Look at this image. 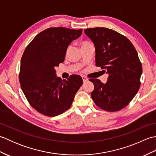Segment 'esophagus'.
I'll return each instance as SVG.
<instances>
[{
    "instance_id": "esophagus-1",
    "label": "esophagus",
    "mask_w": 156,
    "mask_h": 156,
    "mask_svg": "<svg viewBox=\"0 0 156 156\" xmlns=\"http://www.w3.org/2000/svg\"><path fill=\"white\" fill-rule=\"evenodd\" d=\"M82 80L84 82V83H85V82H87L88 81V78L87 77H85V76H82Z\"/></svg>"
}]
</instances>
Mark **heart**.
Segmentation results:
<instances>
[{"mask_svg": "<svg viewBox=\"0 0 156 156\" xmlns=\"http://www.w3.org/2000/svg\"><path fill=\"white\" fill-rule=\"evenodd\" d=\"M88 44H90V43L87 42V41H84V42H82V46L86 45H88ZM69 49V47H68V49H67V52L68 51Z\"/></svg>", "mask_w": 156, "mask_h": 156, "instance_id": "heart-1", "label": "heart"}]
</instances>
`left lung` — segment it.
<instances>
[{
  "mask_svg": "<svg viewBox=\"0 0 156 156\" xmlns=\"http://www.w3.org/2000/svg\"><path fill=\"white\" fill-rule=\"evenodd\" d=\"M95 46L96 66L109 74L106 84L90 78L91 97L102 110L115 112L127 106L141 86L142 66L132 43L119 33L105 27L86 29Z\"/></svg>",
  "mask_w": 156,
  "mask_h": 156,
  "instance_id": "1",
  "label": "left lung"
}]
</instances>
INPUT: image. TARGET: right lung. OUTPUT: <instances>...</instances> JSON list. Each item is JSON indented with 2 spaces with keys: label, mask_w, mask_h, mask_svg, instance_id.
I'll list each match as a JSON object with an SVG mask.
<instances>
[{
  "label": "right lung",
  "mask_w": 156,
  "mask_h": 156,
  "mask_svg": "<svg viewBox=\"0 0 156 156\" xmlns=\"http://www.w3.org/2000/svg\"><path fill=\"white\" fill-rule=\"evenodd\" d=\"M82 29L50 27L39 33L26 47L19 74L21 88L31 107L47 117H55L71 107L83 81L73 74L62 80L56 77V66L64 62L69 44Z\"/></svg>",
  "instance_id": "right-lung-1"
}]
</instances>
